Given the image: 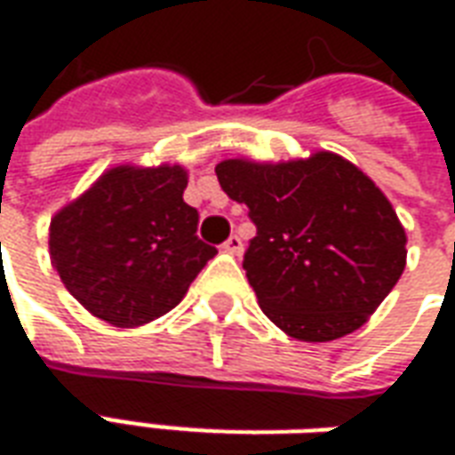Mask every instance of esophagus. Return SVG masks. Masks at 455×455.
<instances>
[{"instance_id": "1", "label": "esophagus", "mask_w": 455, "mask_h": 455, "mask_svg": "<svg viewBox=\"0 0 455 455\" xmlns=\"http://www.w3.org/2000/svg\"><path fill=\"white\" fill-rule=\"evenodd\" d=\"M224 251L227 253H231V256H241L243 253V241H241V236H236V234H231V236L224 241Z\"/></svg>"}]
</instances>
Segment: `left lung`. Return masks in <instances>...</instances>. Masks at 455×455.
I'll return each mask as SVG.
<instances>
[{"mask_svg": "<svg viewBox=\"0 0 455 455\" xmlns=\"http://www.w3.org/2000/svg\"><path fill=\"white\" fill-rule=\"evenodd\" d=\"M217 178L256 236L243 270L258 305L299 341H334L368 322L397 285L407 236L371 178L334 153L263 165L224 160Z\"/></svg>", "mask_w": 455, "mask_h": 455, "instance_id": "1", "label": "left lung"}]
</instances>
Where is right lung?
Instances as JSON below:
<instances>
[{"label":"right lung","mask_w":455,"mask_h":455,"mask_svg":"<svg viewBox=\"0 0 455 455\" xmlns=\"http://www.w3.org/2000/svg\"><path fill=\"white\" fill-rule=\"evenodd\" d=\"M180 165H121L51 221V263L80 305L114 326L158 319L217 256L197 236Z\"/></svg>","instance_id":"add662e5"}]
</instances>
